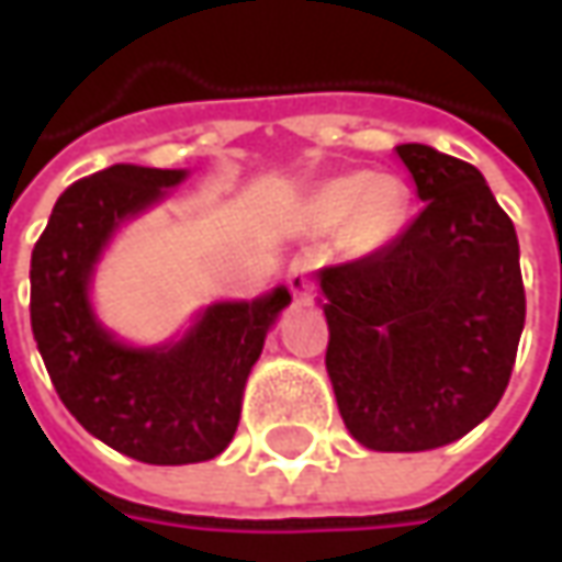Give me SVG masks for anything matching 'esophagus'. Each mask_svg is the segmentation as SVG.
I'll list each match as a JSON object with an SVG mask.
<instances>
[{
    "instance_id": "1",
    "label": "esophagus",
    "mask_w": 562,
    "mask_h": 562,
    "mask_svg": "<svg viewBox=\"0 0 562 562\" xmlns=\"http://www.w3.org/2000/svg\"><path fill=\"white\" fill-rule=\"evenodd\" d=\"M288 284H291L293 296H300V300H310L313 296V262L306 259V256H296L291 262V274H288Z\"/></svg>"
}]
</instances>
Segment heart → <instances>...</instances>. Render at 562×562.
Returning a JSON list of instances; mask_svg holds the SVG:
<instances>
[{"mask_svg": "<svg viewBox=\"0 0 562 562\" xmlns=\"http://www.w3.org/2000/svg\"><path fill=\"white\" fill-rule=\"evenodd\" d=\"M409 190L394 175H344L325 181L310 200L315 227H344L347 247L369 252L384 247L406 218Z\"/></svg>", "mask_w": 562, "mask_h": 562, "instance_id": "heart-1", "label": "heart"}]
</instances>
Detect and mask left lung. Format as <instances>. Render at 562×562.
<instances>
[{"mask_svg":"<svg viewBox=\"0 0 562 562\" xmlns=\"http://www.w3.org/2000/svg\"><path fill=\"white\" fill-rule=\"evenodd\" d=\"M397 156L419 190L413 225L318 271L325 366L347 431L416 453L463 438L507 391L526 325L519 240L475 165L422 143Z\"/></svg>","mask_w":562,"mask_h":562,"instance_id":"8db88e82","label":"left lung"}]
</instances>
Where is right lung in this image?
I'll return each mask as SVG.
<instances>
[{"label": "right lung", "mask_w": 562, "mask_h": 562, "mask_svg": "<svg viewBox=\"0 0 562 562\" xmlns=\"http://www.w3.org/2000/svg\"><path fill=\"white\" fill-rule=\"evenodd\" d=\"M184 171L112 165L80 178L55 203L31 259V328L58 400L93 438L153 465H187L225 450L266 331L291 303L278 288L252 303L205 310L190 335L159 350H131L105 335L87 281L109 234L156 203Z\"/></svg>", "instance_id": "1"}]
</instances>
